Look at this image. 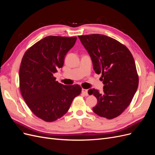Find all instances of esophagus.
Returning <instances> with one entry per match:
<instances>
[{
	"label": "esophagus",
	"mask_w": 155,
	"mask_h": 155,
	"mask_svg": "<svg viewBox=\"0 0 155 155\" xmlns=\"http://www.w3.org/2000/svg\"><path fill=\"white\" fill-rule=\"evenodd\" d=\"M81 92H82V94H83L84 96H88V91L87 90V89H84V88H83Z\"/></svg>",
	"instance_id": "34e87169"
}]
</instances>
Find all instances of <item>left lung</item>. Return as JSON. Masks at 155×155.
<instances>
[{
  "label": "left lung",
  "instance_id": "obj_1",
  "mask_svg": "<svg viewBox=\"0 0 155 155\" xmlns=\"http://www.w3.org/2000/svg\"><path fill=\"white\" fill-rule=\"evenodd\" d=\"M90 55L96 74H102L104 92L88 90L97 100L96 114L107 119L120 116L130 104L138 87V76L130 51L120 42L104 35L78 36Z\"/></svg>",
  "mask_w": 155,
  "mask_h": 155
}]
</instances>
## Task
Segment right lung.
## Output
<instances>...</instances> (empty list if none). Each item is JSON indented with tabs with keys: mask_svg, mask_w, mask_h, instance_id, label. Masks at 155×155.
Listing matches in <instances>:
<instances>
[{
	"mask_svg": "<svg viewBox=\"0 0 155 155\" xmlns=\"http://www.w3.org/2000/svg\"><path fill=\"white\" fill-rule=\"evenodd\" d=\"M76 39V37H46L28 50L22 59L19 70L22 96L33 113L45 121L61 118L81 92L79 85H64L53 76L63 67L65 56Z\"/></svg>",
	"mask_w": 155,
	"mask_h": 155,
	"instance_id": "1",
	"label": "right lung"
}]
</instances>
